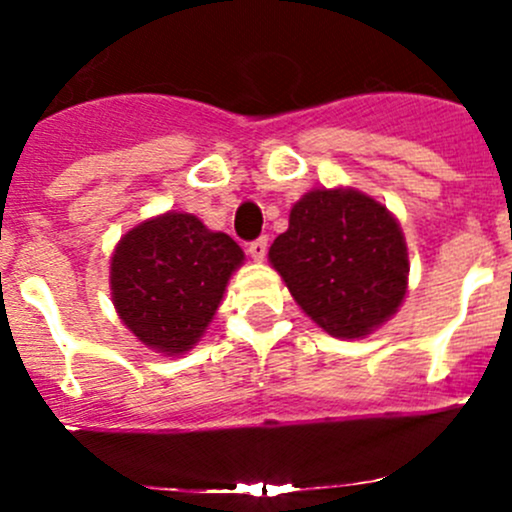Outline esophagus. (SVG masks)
Wrapping results in <instances>:
<instances>
[{
	"instance_id": "1",
	"label": "esophagus",
	"mask_w": 512,
	"mask_h": 512,
	"mask_svg": "<svg viewBox=\"0 0 512 512\" xmlns=\"http://www.w3.org/2000/svg\"><path fill=\"white\" fill-rule=\"evenodd\" d=\"M247 252H250V257L255 262H262L265 260V255H267V240L265 237H257L255 242H250V247H247Z\"/></svg>"
}]
</instances>
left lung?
Here are the masks:
<instances>
[{"label":"left lung","instance_id":"obj_1","mask_svg":"<svg viewBox=\"0 0 512 512\" xmlns=\"http://www.w3.org/2000/svg\"><path fill=\"white\" fill-rule=\"evenodd\" d=\"M270 262L304 314L339 339L366 337L394 317L409 285L399 220L354 188L302 195Z\"/></svg>","mask_w":512,"mask_h":512}]
</instances>
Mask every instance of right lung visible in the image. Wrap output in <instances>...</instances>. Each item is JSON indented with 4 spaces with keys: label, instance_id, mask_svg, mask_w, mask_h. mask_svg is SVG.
I'll list each match as a JSON object with an SVG mask.
<instances>
[{
    "label": "right lung",
    "instance_id": "add662e5",
    "mask_svg": "<svg viewBox=\"0 0 512 512\" xmlns=\"http://www.w3.org/2000/svg\"><path fill=\"white\" fill-rule=\"evenodd\" d=\"M245 252L190 213H163L128 230L111 257V299L133 337L160 354L200 342Z\"/></svg>",
    "mask_w": 512,
    "mask_h": 512
}]
</instances>
